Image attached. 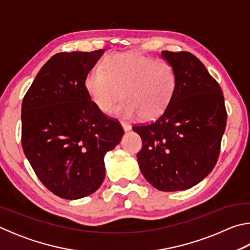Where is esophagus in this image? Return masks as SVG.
Masks as SVG:
<instances>
[{"label": "esophagus", "instance_id": "1", "mask_svg": "<svg viewBox=\"0 0 250 250\" xmlns=\"http://www.w3.org/2000/svg\"><path fill=\"white\" fill-rule=\"evenodd\" d=\"M121 125H122V128H124L125 132H126V131L131 130V125L129 124H126V122H121Z\"/></svg>", "mask_w": 250, "mask_h": 250}]
</instances>
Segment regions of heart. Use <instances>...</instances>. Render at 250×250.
I'll return each instance as SVG.
<instances>
[{"instance_id": "1", "label": "heart", "mask_w": 250, "mask_h": 250, "mask_svg": "<svg viewBox=\"0 0 250 250\" xmlns=\"http://www.w3.org/2000/svg\"><path fill=\"white\" fill-rule=\"evenodd\" d=\"M89 98L103 112L115 109L118 116L151 120L161 116L174 97L177 86L175 67L138 52L111 53L101 69L90 70L84 81Z\"/></svg>"}]
</instances>
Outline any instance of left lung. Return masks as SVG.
I'll use <instances>...</instances> for the list:
<instances>
[{"label": "left lung", "instance_id": "1", "mask_svg": "<svg viewBox=\"0 0 250 250\" xmlns=\"http://www.w3.org/2000/svg\"><path fill=\"white\" fill-rule=\"evenodd\" d=\"M175 67L176 90L155 121L133 125L142 139L141 172L161 191L193 187L217 162L228 113L223 92L203 63L187 51H163Z\"/></svg>", "mask_w": 250, "mask_h": 250}]
</instances>
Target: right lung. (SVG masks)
Returning <instances> with one entry per match:
<instances>
[{"label": "right lung", "mask_w": 250, "mask_h": 250, "mask_svg": "<svg viewBox=\"0 0 250 250\" xmlns=\"http://www.w3.org/2000/svg\"><path fill=\"white\" fill-rule=\"evenodd\" d=\"M105 52H60L47 61L21 104V145L34 171L56 196L76 200L105 178L104 157L120 143L119 121L99 110L84 81Z\"/></svg>", "instance_id": "add662e5"}]
</instances>
